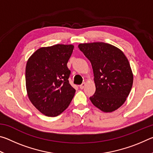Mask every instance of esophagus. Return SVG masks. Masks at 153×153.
Listing matches in <instances>:
<instances>
[{
  "mask_svg": "<svg viewBox=\"0 0 153 153\" xmlns=\"http://www.w3.org/2000/svg\"><path fill=\"white\" fill-rule=\"evenodd\" d=\"M85 86H86V83H85V82L82 83V84L81 85H79V88H80V89H84Z\"/></svg>",
  "mask_w": 153,
  "mask_h": 153,
  "instance_id": "34e87169",
  "label": "esophagus"
}]
</instances>
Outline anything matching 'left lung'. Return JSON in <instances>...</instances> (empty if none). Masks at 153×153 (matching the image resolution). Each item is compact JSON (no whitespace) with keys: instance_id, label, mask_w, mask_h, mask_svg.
I'll return each instance as SVG.
<instances>
[{"instance_id":"8db88e82","label":"left lung","mask_w":153,"mask_h":153,"mask_svg":"<svg viewBox=\"0 0 153 153\" xmlns=\"http://www.w3.org/2000/svg\"><path fill=\"white\" fill-rule=\"evenodd\" d=\"M78 47L90 61L96 91L90 97L95 107L112 112L126 100L133 84L130 65L123 53L109 44H80Z\"/></svg>"}]
</instances>
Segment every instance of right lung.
Returning <instances> with one entry per match:
<instances>
[{"label":"right lung","instance_id":"add662e5","mask_svg":"<svg viewBox=\"0 0 153 153\" xmlns=\"http://www.w3.org/2000/svg\"><path fill=\"white\" fill-rule=\"evenodd\" d=\"M73 45H56L38 49L25 67V82L30 101L48 117H56L68 107L76 92L69 82L67 63Z\"/></svg>","mask_w":153,"mask_h":153}]
</instances>
